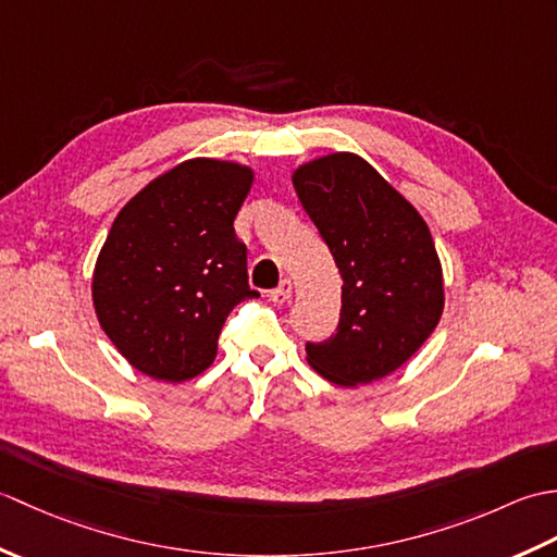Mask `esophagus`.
<instances>
[{
	"instance_id": "34e87169",
	"label": "esophagus",
	"mask_w": 557,
	"mask_h": 557,
	"mask_svg": "<svg viewBox=\"0 0 557 557\" xmlns=\"http://www.w3.org/2000/svg\"><path fill=\"white\" fill-rule=\"evenodd\" d=\"M289 299H292V282L289 280H282L280 285L270 292V301L287 304Z\"/></svg>"
}]
</instances>
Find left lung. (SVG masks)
Here are the masks:
<instances>
[{
	"instance_id": "1",
	"label": "left lung",
	"mask_w": 557,
	"mask_h": 557,
	"mask_svg": "<svg viewBox=\"0 0 557 557\" xmlns=\"http://www.w3.org/2000/svg\"><path fill=\"white\" fill-rule=\"evenodd\" d=\"M304 210L342 277L333 335L306 342L327 381H381L411 359L443 313V270L423 218L369 162L335 152L294 172Z\"/></svg>"
}]
</instances>
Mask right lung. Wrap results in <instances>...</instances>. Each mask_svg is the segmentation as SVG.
Listing matches in <instances>:
<instances>
[{
  "mask_svg": "<svg viewBox=\"0 0 557 557\" xmlns=\"http://www.w3.org/2000/svg\"><path fill=\"white\" fill-rule=\"evenodd\" d=\"M251 182L242 164L188 160L116 215L92 275V304L112 345L140 373L168 383L203 373L230 311L260 297L248 285L246 244L234 234Z\"/></svg>",
  "mask_w": 557,
  "mask_h": 557,
  "instance_id": "right-lung-1",
  "label": "right lung"
}]
</instances>
